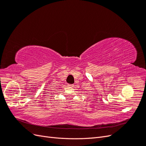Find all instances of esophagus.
<instances>
[{
    "mask_svg": "<svg viewBox=\"0 0 146 146\" xmlns=\"http://www.w3.org/2000/svg\"><path fill=\"white\" fill-rule=\"evenodd\" d=\"M68 86H70V87H73V85H70V84H68Z\"/></svg>",
    "mask_w": 146,
    "mask_h": 146,
    "instance_id": "esophagus-1",
    "label": "esophagus"
}]
</instances>
